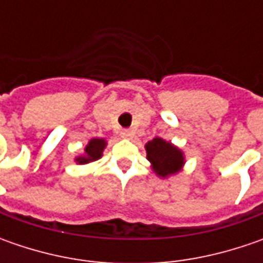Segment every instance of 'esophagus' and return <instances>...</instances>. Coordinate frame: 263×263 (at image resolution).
I'll return each mask as SVG.
<instances>
[{"label":"esophagus","mask_w":263,"mask_h":263,"mask_svg":"<svg viewBox=\"0 0 263 263\" xmlns=\"http://www.w3.org/2000/svg\"><path fill=\"white\" fill-rule=\"evenodd\" d=\"M132 136H133V132H132V130H128V128H124V130H121V137L130 139Z\"/></svg>","instance_id":"34e87169"}]
</instances>
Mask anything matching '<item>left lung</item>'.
<instances>
[{
    "label": "left lung",
    "instance_id": "obj_1",
    "mask_svg": "<svg viewBox=\"0 0 263 263\" xmlns=\"http://www.w3.org/2000/svg\"><path fill=\"white\" fill-rule=\"evenodd\" d=\"M146 154L154 170L161 177L174 174L183 165V154L176 146L159 137H155L147 143Z\"/></svg>",
    "mask_w": 263,
    "mask_h": 263
}]
</instances>
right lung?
Returning <instances> with one entry per match:
<instances>
[{
    "mask_svg": "<svg viewBox=\"0 0 263 263\" xmlns=\"http://www.w3.org/2000/svg\"><path fill=\"white\" fill-rule=\"evenodd\" d=\"M104 147H105V140H102V139H92L89 142V145L86 146V149H85L86 155L77 158L76 161L79 164H86V162H90V161H96L102 155Z\"/></svg>",
    "mask_w": 263,
    "mask_h": 263,
    "instance_id": "obj_1",
    "label": "right lung"
}]
</instances>
